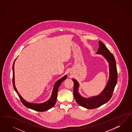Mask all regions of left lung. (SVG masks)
<instances>
[{
	"label": "left lung",
	"mask_w": 132,
	"mask_h": 132,
	"mask_svg": "<svg viewBox=\"0 0 132 132\" xmlns=\"http://www.w3.org/2000/svg\"><path fill=\"white\" fill-rule=\"evenodd\" d=\"M98 44L99 47L97 53L103 55L109 64V79L104 89L97 96L85 98L82 97L78 92L79 84L77 81L72 79L74 82L73 94L76 101L81 106L89 109L101 106L110 100L118 81V72L114 56L102 42L100 41Z\"/></svg>",
	"instance_id": "left-lung-1"
}]
</instances>
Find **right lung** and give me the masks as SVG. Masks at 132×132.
<instances>
[{
	"instance_id": "right-lung-1",
	"label": "right lung",
	"mask_w": 132,
	"mask_h": 132,
	"mask_svg": "<svg viewBox=\"0 0 132 132\" xmlns=\"http://www.w3.org/2000/svg\"><path fill=\"white\" fill-rule=\"evenodd\" d=\"M14 62H13V88L17 93L18 97L20 98L22 103L27 108H30L31 109L34 110L36 111L39 112H44L47 110L51 108H52L55 104L57 100V93H58V90L59 87L60 85H61L62 81L65 80L67 76H64L61 78L58 81L56 82L53 89L52 91V94L51 95V97L46 102H44L41 104H35V103H30L29 102H27L25 101L23 98H22L21 96L18 93L16 88H15V86L14 85Z\"/></svg>"
}]
</instances>
